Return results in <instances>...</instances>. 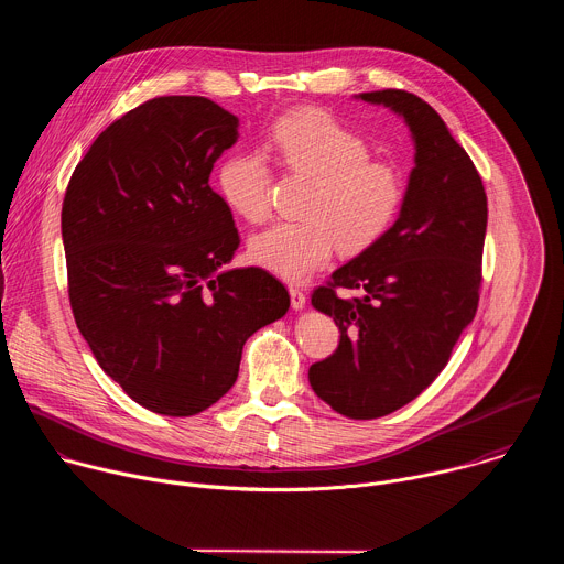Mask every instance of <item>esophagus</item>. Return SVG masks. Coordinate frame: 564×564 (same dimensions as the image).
Here are the masks:
<instances>
[{
	"label": "esophagus",
	"mask_w": 564,
	"mask_h": 564,
	"mask_svg": "<svg viewBox=\"0 0 564 564\" xmlns=\"http://www.w3.org/2000/svg\"><path fill=\"white\" fill-rule=\"evenodd\" d=\"M290 299H292V307L294 310H301L305 305V301H307L305 292L301 288H296V285H290Z\"/></svg>",
	"instance_id": "1"
}]
</instances>
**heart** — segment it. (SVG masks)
Here are the masks:
<instances>
[{"label":"heart","instance_id":"obj_1","mask_svg":"<svg viewBox=\"0 0 564 564\" xmlns=\"http://www.w3.org/2000/svg\"><path fill=\"white\" fill-rule=\"evenodd\" d=\"M276 165L312 178L301 220L276 223L250 240V257L272 274L301 281L324 268L337 246L357 254L392 227L406 200V174L394 160L370 155V142L324 109L279 116L265 140ZM272 167L263 151H236L220 160L216 183L229 209L263 223L272 207Z\"/></svg>","mask_w":564,"mask_h":564}]
</instances>
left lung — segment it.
<instances>
[{
  "label": "left lung",
  "mask_w": 564,
  "mask_h": 564,
  "mask_svg": "<svg viewBox=\"0 0 564 564\" xmlns=\"http://www.w3.org/2000/svg\"><path fill=\"white\" fill-rule=\"evenodd\" d=\"M359 98L404 116L415 170L394 225L314 288L312 305L335 318L339 346L307 377L339 415L377 420L437 379L473 321L489 209L473 160L429 102L401 89Z\"/></svg>",
  "instance_id": "1"
}]
</instances>
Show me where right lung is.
I'll use <instances>...</instances> for the list:
<instances>
[{
    "label": "right lung",
    "instance_id": "1",
    "mask_svg": "<svg viewBox=\"0 0 564 564\" xmlns=\"http://www.w3.org/2000/svg\"><path fill=\"white\" fill-rule=\"evenodd\" d=\"M238 118L200 96H160L109 124L62 203L68 301L100 368L151 413L192 417L234 386L246 341L290 307L240 246L209 187Z\"/></svg>",
    "mask_w": 564,
    "mask_h": 564
}]
</instances>
